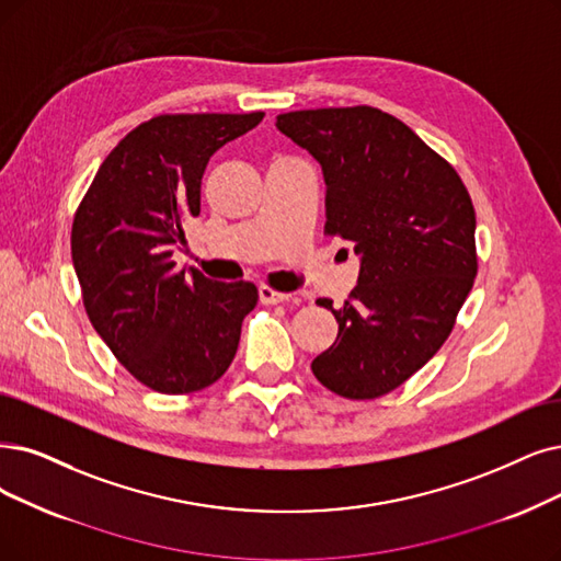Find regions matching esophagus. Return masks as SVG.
Wrapping results in <instances>:
<instances>
[{"instance_id":"obj_1","label":"esophagus","mask_w":561,"mask_h":561,"mask_svg":"<svg viewBox=\"0 0 561 561\" xmlns=\"http://www.w3.org/2000/svg\"><path fill=\"white\" fill-rule=\"evenodd\" d=\"M289 297H293V295L278 293V289H274V287H266V285L260 287V301L262 304H283V301H289Z\"/></svg>"}]
</instances>
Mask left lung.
<instances>
[{
	"instance_id": "left-lung-1",
	"label": "left lung",
	"mask_w": 561,
	"mask_h": 561,
	"mask_svg": "<svg viewBox=\"0 0 561 561\" xmlns=\"http://www.w3.org/2000/svg\"><path fill=\"white\" fill-rule=\"evenodd\" d=\"M276 128L320 163L324 230L358 255L345 306L318 301L333 312L339 339L312 375L343 398H379L449 339L477 276L472 199L442 156L377 107L285 112Z\"/></svg>"
}]
</instances>
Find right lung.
<instances>
[{
  "label": "right lung",
  "instance_id": "add662e5",
  "mask_svg": "<svg viewBox=\"0 0 561 561\" xmlns=\"http://www.w3.org/2000/svg\"><path fill=\"white\" fill-rule=\"evenodd\" d=\"M251 115H161L107 153L73 218L71 255L89 322L119 364L159 393L214 385L237 354L253 283L176 268L182 222L199 214L211 156L255 128Z\"/></svg>",
  "mask_w": 561,
  "mask_h": 561
}]
</instances>
